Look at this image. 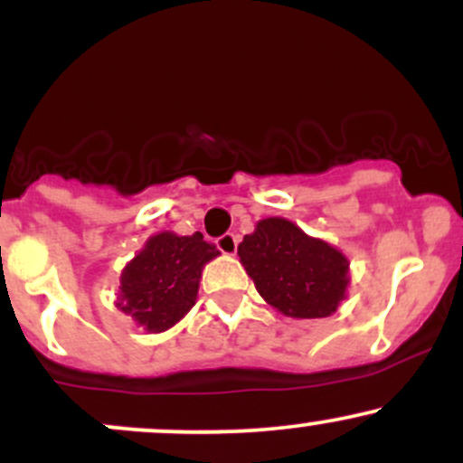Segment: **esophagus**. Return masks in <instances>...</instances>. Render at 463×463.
<instances>
[{
	"instance_id": "34e87169",
	"label": "esophagus",
	"mask_w": 463,
	"mask_h": 463,
	"mask_svg": "<svg viewBox=\"0 0 463 463\" xmlns=\"http://www.w3.org/2000/svg\"><path fill=\"white\" fill-rule=\"evenodd\" d=\"M215 243H217V248H220L222 254H228V257H232V254L237 252L239 237L235 235V232H226V235H222Z\"/></svg>"
}]
</instances>
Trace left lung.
<instances>
[{
    "mask_svg": "<svg viewBox=\"0 0 463 463\" xmlns=\"http://www.w3.org/2000/svg\"><path fill=\"white\" fill-rule=\"evenodd\" d=\"M237 254L261 298L287 317H328L346 298V254L285 217L259 220Z\"/></svg>",
    "mask_w": 463,
    "mask_h": 463,
    "instance_id": "1",
    "label": "left lung"
}]
</instances>
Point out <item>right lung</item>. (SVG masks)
I'll return each instance as SVG.
<instances>
[{"label": "right lung", "mask_w": 463, "mask_h": 463, "mask_svg": "<svg viewBox=\"0 0 463 463\" xmlns=\"http://www.w3.org/2000/svg\"><path fill=\"white\" fill-rule=\"evenodd\" d=\"M220 254L202 232H156L119 276L117 309L147 333H163L183 320L195 305L202 269Z\"/></svg>", "instance_id": "right-lung-1"}]
</instances>
